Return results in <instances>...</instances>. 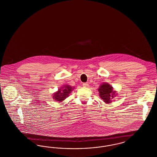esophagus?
Segmentation results:
<instances>
[{
  "mask_svg": "<svg viewBox=\"0 0 157 157\" xmlns=\"http://www.w3.org/2000/svg\"><path fill=\"white\" fill-rule=\"evenodd\" d=\"M83 86L84 87H88L89 86V84L87 83H83Z\"/></svg>",
  "mask_w": 157,
  "mask_h": 157,
  "instance_id": "34e87169",
  "label": "esophagus"
}]
</instances>
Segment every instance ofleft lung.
Listing matches in <instances>:
<instances>
[{"mask_svg":"<svg viewBox=\"0 0 157 157\" xmlns=\"http://www.w3.org/2000/svg\"><path fill=\"white\" fill-rule=\"evenodd\" d=\"M98 90L99 93V97L106 104H111L112 102V99L118 95L117 92L113 90L112 86L106 82L101 84Z\"/></svg>","mask_w":157,"mask_h":157,"instance_id":"obj_1","label":"left lung"}]
</instances>
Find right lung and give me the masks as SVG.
Masks as SVG:
<instances>
[{"mask_svg":"<svg viewBox=\"0 0 157 157\" xmlns=\"http://www.w3.org/2000/svg\"><path fill=\"white\" fill-rule=\"evenodd\" d=\"M74 88L75 87L71 86L69 85H63L59 88L58 91L53 93L52 98L56 101L61 102L69 96V94L72 91V90H74Z\"/></svg>","mask_w":157,"mask_h":157,"instance_id":"obj_1","label":"right lung"}]
</instances>
